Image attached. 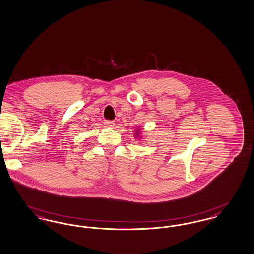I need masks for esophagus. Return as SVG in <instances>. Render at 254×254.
<instances>
[{
  "label": "esophagus",
  "instance_id": "esophagus-1",
  "mask_svg": "<svg viewBox=\"0 0 254 254\" xmlns=\"http://www.w3.org/2000/svg\"><path fill=\"white\" fill-rule=\"evenodd\" d=\"M104 124H105V126H107V127H114V126H115V122L113 121H105Z\"/></svg>",
  "mask_w": 254,
  "mask_h": 254
}]
</instances>
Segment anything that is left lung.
<instances>
[{"instance_id":"left-lung-1","label":"left lung","mask_w":254,"mask_h":254,"mask_svg":"<svg viewBox=\"0 0 254 254\" xmlns=\"http://www.w3.org/2000/svg\"><path fill=\"white\" fill-rule=\"evenodd\" d=\"M136 134H138V133H136Z\"/></svg>"}]
</instances>
